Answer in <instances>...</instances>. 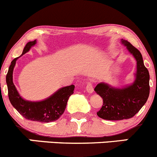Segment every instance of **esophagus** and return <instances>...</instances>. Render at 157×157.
I'll use <instances>...</instances> for the list:
<instances>
[{
    "mask_svg": "<svg viewBox=\"0 0 157 157\" xmlns=\"http://www.w3.org/2000/svg\"><path fill=\"white\" fill-rule=\"evenodd\" d=\"M86 91H88V93H92L93 91H94V88H93V83L92 82H88L86 85Z\"/></svg>",
    "mask_w": 157,
    "mask_h": 157,
    "instance_id": "34e87169",
    "label": "esophagus"
}]
</instances>
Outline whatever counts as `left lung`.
<instances>
[{
	"label": "left lung",
	"mask_w": 157,
	"mask_h": 157,
	"mask_svg": "<svg viewBox=\"0 0 157 157\" xmlns=\"http://www.w3.org/2000/svg\"><path fill=\"white\" fill-rule=\"evenodd\" d=\"M136 60V80L122 89L105 83L98 84L94 91L103 99V105L97 112L105 120L118 121L133 117L145 105L150 94V74L145 67L140 52L128 40H121Z\"/></svg>",
	"instance_id": "obj_1"
}]
</instances>
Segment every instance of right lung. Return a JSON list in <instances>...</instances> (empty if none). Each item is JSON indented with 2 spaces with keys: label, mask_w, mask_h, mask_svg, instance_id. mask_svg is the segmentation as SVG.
Returning a JSON list of instances; mask_svg holds the SVG:
<instances>
[{
  "label": "right lung",
  "mask_w": 157,
  "mask_h": 157,
  "mask_svg": "<svg viewBox=\"0 0 157 157\" xmlns=\"http://www.w3.org/2000/svg\"><path fill=\"white\" fill-rule=\"evenodd\" d=\"M36 43V40L27 43L24 47L22 55L28 52L31 46L35 45ZM17 59L15 58L11 62L6 76L8 97L11 105L24 118L27 120L43 123L56 121L64 113L69 98L74 92L75 85H71L60 88L49 98L42 101L32 102L24 100L18 94L13 82V71Z\"/></svg>",
  "instance_id": "add662e5"
}]
</instances>
